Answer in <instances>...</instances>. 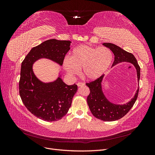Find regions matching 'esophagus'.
I'll return each mask as SVG.
<instances>
[{
    "mask_svg": "<svg viewBox=\"0 0 155 155\" xmlns=\"http://www.w3.org/2000/svg\"><path fill=\"white\" fill-rule=\"evenodd\" d=\"M77 85H78V87H83V86L85 85V84L81 83V82H79V83H77Z\"/></svg>",
    "mask_w": 155,
    "mask_h": 155,
    "instance_id": "obj_1",
    "label": "esophagus"
}]
</instances>
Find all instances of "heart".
Instances as JSON below:
<instances>
[{"label": "heart", "mask_w": 155, "mask_h": 155, "mask_svg": "<svg viewBox=\"0 0 155 155\" xmlns=\"http://www.w3.org/2000/svg\"><path fill=\"white\" fill-rule=\"evenodd\" d=\"M113 55L107 47H93L88 45H80L71 52L70 58H65L63 67L70 76H76L82 69L84 78L94 81L100 78L109 68Z\"/></svg>", "instance_id": "b5f03b06"}]
</instances>
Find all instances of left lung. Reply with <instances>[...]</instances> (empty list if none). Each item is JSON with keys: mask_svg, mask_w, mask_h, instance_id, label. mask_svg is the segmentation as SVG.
I'll return each instance as SVG.
<instances>
[{"mask_svg": "<svg viewBox=\"0 0 155 155\" xmlns=\"http://www.w3.org/2000/svg\"><path fill=\"white\" fill-rule=\"evenodd\" d=\"M103 45L109 48L114 55V61L112 67H114L116 64L121 62L132 63L137 70V78L139 82L140 68L134 55L127 52L114 44L105 43ZM104 77V75H102L100 78L96 80L86 83L87 86L90 89V94L87 97V104L92 114L96 118L105 121L118 120L123 118L133 107L138 97L139 88L134 96L127 104L123 105L112 104L107 100L102 91L101 83Z\"/></svg>", "mask_w": 155, "mask_h": 155, "instance_id": "left-lung-1", "label": "left lung"}]
</instances>
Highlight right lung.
Here are the masks:
<instances>
[{
    "instance_id": "add662e5",
    "label": "right lung",
    "mask_w": 155,
    "mask_h": 155,
    "mask_svg": "<svg viewBox=\"0 0 155 155\" xmlns=\"http://www.w3.org/2000/svg\"><path fill=\"white\" fill-rule=\"evenodd\" d=\"M70 43V41L47 40L31 48L22 62L18 85L21 100L32 114L44 121H58L67 114L78 86L67 85L60 76L53 82H42L35 76L32 66L41 58L61 66Z\"/></svg>"
}]
</instances>
